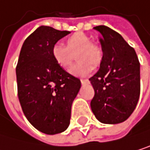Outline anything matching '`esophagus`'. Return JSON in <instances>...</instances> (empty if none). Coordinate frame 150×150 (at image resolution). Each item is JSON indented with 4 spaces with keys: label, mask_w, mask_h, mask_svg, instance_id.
<instances>
[{
    "label": "esophagus",
    "mask_w": 150,
    "mask_h": 150,
    "mask_svg": "<svg viewBox=\"0 0 150 150\" xmlns=\"http://www.w3.org/2000/svg\"><path fill=\"white\" fill-rule=\"evenodd\" d=\"M80 81H81L82 84H86V83H88L89 82V80L88 79H80Z\"/></svg>",
    "instance_id": "34e87169"
}]
</instances>
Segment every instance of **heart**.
<instances>
[{"label": "heart", "mask_w": 150, "mask_h": 150, "mask_svg": "<svg viewBox=\"0 0 150 150\" xmlns=\"http://www.w3.org/2000/svg\"><path fill=\"white\" fill-rule=\"evenodd\" d=\"M78 62L69 70L74 76H86L89 74L93 66L97 67L103 60V50L96 44L92 43L88 35L77 32L66 40V46L55 44L52 48V56L61 68L67 70L71 65L76 53Z\"/></svg>", "instance_id": "b5f03b06"}]
</instances>
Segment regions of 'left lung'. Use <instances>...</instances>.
Wrapping results in <instances>:
<instances>
[{"instance_id":"obj_1","label":"left lung","mask_w":150,"mask_h":150,"mask_svg":"<svg viewBox=\"0 0 150 150\" xmlns=\"http://www.w3.org/2000/svg\"><path fill=\"white\" fill-rule=\"evenodd\" d=\"M94 29L101 34L103 60L98 71L89 79L95 90L90 106L99 122L120 123L130 117L139 101V62L119 33L105 26Z\"/></svg>"}]
</instances>
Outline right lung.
Instances as JSON below:
<instances>
[{"instance_id":"obj_1","label":"right lung","mask_w":150,"mask_h":150,"mask_svg":"<svg viewBox=\"0 0 150 150\" xmlns=\"http://www.w3.org/2000/svg\"><path fill=\"white\" fill-rule=\"evenodd\" d=\"M69 31L41 26L25 40L16 67L18 96L28 122L43 133L64 132L80 80L54 62L52 48Z\"/></svg>"}]
</instances>
